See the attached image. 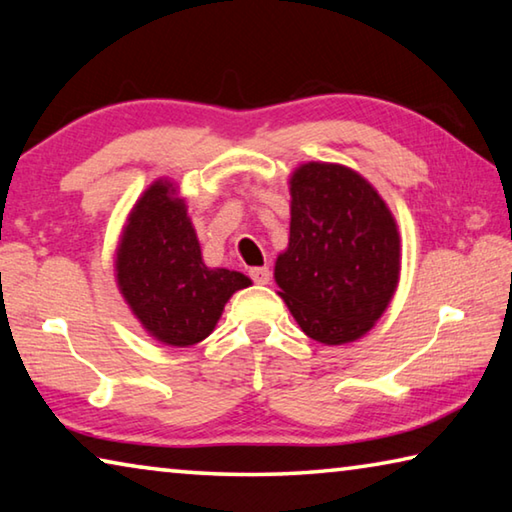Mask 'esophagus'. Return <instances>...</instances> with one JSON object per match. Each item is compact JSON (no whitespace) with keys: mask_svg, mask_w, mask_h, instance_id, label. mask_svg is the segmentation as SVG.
Returning a JSON list of instances; mask_svg holds the SVG:
<instances>
[{"mask_svg":"<svg viewBox=\"0 0 512 512\" xmlns=\"http://www.w3.org/2000/svg\"><path fill=\"white\" fill-rule=\"evenodd\" d=\"M250 277H253L257 284H268V280H271V271H268L266 266H255L250 268Z\"/></svg>","mask_w":512,"mask_h":512,"instance_id":"esophagus-1","label":"esophagus"}]
</instances>
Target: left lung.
Instances as JSON below:
<instances>
[{
  "label": "left lung",
  "mask_w": 512,
  "mask_h": 512,
  "mask_svg": "<svg viewBox=\"0 0 512 512\" xmlns=\"http://www.w3.org/2000/svg\"><path fill=\"white\" fill-rule=\"evenodd\" d=\"M289 192V246L275 259L277 293L309 339L357 341L375 327L400 282L395 216L345 164H300Z\"/></svg>",
  "instance_id": "obj_1"
}]
</instances>
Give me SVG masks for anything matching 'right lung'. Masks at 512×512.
I'll use <instances>...</instances> for the list:
<instances>
[{
	"label": "right lung",
	"mask_w": 512,
	"mask_h": 512,
	"mask_svg": "<svg viewBox=\"0 0 512 512\" xmlns=\"http://www.w3.org/2000/svg\"><path fill=\"white\" fill-rule=\"evenodd\" d=\"M119 293L146 334L171 348H189L214 332L232 293L250 277L205 266L185 198L169 178L144 189L115 250Z\"/></svg>",
	"instance_id": "add662e5"
}]
</instances>
